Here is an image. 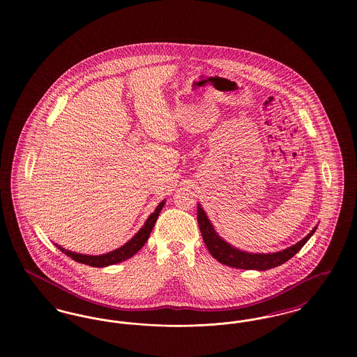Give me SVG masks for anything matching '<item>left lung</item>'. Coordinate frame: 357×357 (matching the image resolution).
Returning <instances> with one entry per match:
<instances>
[{"label":"left lung","instance_id":"8db88e82","mask_svg":"<svg viewBox=\"0 0 357 357\" xmlns=\"http://www.w3.org/2000/svg\"><path fill=\"white\" fill-rule=\"evenodd\" d=\"M197 213H198L197 218L199 223V229H201L204 243H206L210 255L223 265H227V266H231L236 269H245V271H261L262 272V271H268V269L282 265L284 262H287L293 255H297L301 250V248L309 241V238L314 234V231L317 229V226L313 227V230L306 237L303 238L300 242H297L296 245L287 248L281 252L249 253L245 250H239L233 245H230L229 242H226L215 231L214 226L207 218L202 206L199 204H198Z\"/></svg>","mask_w":357,"mask_h":357}]
</instances>
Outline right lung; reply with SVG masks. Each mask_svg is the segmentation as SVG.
Listing matches in <instances>:
<instances>
[{
    "mask_svg": "<svg viewBox=\"0 0 357 357\" xmlns=\"http://www.w3.org/2000/svg\"><path fill=\"white\" fill-rule=\"evenodd\" d=\"M165 202L166 201H162L160 204H158L155 211L147 218V221L144 222V225L142 226V229L128 242H126L123 246H120L116 250L108 252L105 255H88L70 252V250H67V249L59 246L57 243H54V245L60 249V252H63L64 255H68L72 259H75L76 262L89 265V266H93V268H105V266H109V265L119 264V262H123V261L131 258L132 255H136L144 246V243L147 242V239H149L150 234H151L153 225H155V222H156L158 217H159V213L162 211V208L165 206Z\"/></svg>",
    "mask_w": 357,
    "mask_h": 357,
    "instance_id": "1",
    "label": "right lung"
}]
</instances>
